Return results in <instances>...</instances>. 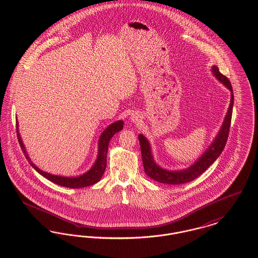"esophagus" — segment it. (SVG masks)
Here are the masks:
<instances>
[{
	"label": "esophagus",
	"instance_id": "obj_1",
	"mask_svg": "<svg viewBox=\"0 0 258 258\" xmlns=\"http://www.w3.org/2000/svg\"><path fill=\"white\" fill-rule=\"evenodd\" d=\"M138 118H139L138 116H136V115H133V116L131 117V120H132L133 122H135V123H136V122H138V120H139Z\"/></svg>",
	"mask_w": 258,
	"mask_h": 258
}]
</instances>
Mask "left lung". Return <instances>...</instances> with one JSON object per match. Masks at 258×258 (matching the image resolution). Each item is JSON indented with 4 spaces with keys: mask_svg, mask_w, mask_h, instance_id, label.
I'll use <instances>...</instances> for the list:
<instances>
[{
    "mask_svg": "<svg viewBox=\"0 0 258 258\" xmlns=\"http://www.w3.org/2000/svg\"><path fill=\"white\" fill-rule=\"evenodd\" d=\"M212 73L217 77L219 81H221V83L227 89H229L231 92L230 105L219 134L215 138V140L212 142V144L209 146L208 149L204 152V154L194 164H191V166L180 171H169L160 167L154 160L153 154L151 151V146L146 137L142 135H138L144 171L153 180L162 184H181L191 182L205 171L212 163H214V161L220 157L221 152L225 147L229 130H230L231 118H232L234 103L233 90L228 78L220 73L218 67L216 66L212 67Z\"/></svg>",
    "mask_w": 258,
    "mask_h": 258,
    "instance_id": "8db88e82",
    "label": "left lung"
}]
</instances>
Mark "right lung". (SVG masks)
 Returning <instances> with one entry per match:
<instances>
[{"mask_svg":"<svg viewBox=\"0 0 258 258\" xmlns=\"http://www.w3.org/2000/svg\"><path fill=\"white\" fill-rule=\"evenodd\" d=\"M123 126V121H117L115 123H111L108 125L104 132L101 134L99 140H98V155L97 160L95 161V164L92 166V168L89 171L78 176V177H62V176H58V175H52L47 172L40 170L38 167H37L28 156L26 150H25L24 144L22 142V139L19 135L18 131V122L16 120V133H17V138L18 142L20 144V147L22 149V152L24 153L26 159L29 160L30 164L36 169V171L38 172L40 175L48 179L54 184H59L64 187H72V188H80L88 186L91 184H96L100 180L102 177L103 173L105 171L106 167V155H107V150H108V144L110 141L111 138L116 133L122 131Z\"/></svg>","mask_w":258,"mask_h":258,"instance_id":"obj_1","label":"right lung"}]
</instances>
